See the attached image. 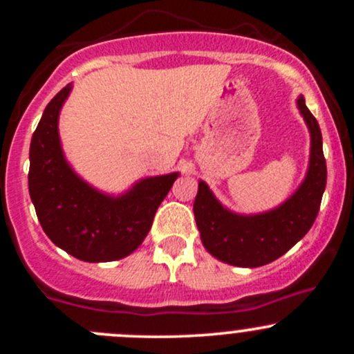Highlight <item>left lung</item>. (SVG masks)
I'll use <instances>...</instances> for the list:
<instances>
[{"mask_svg": "<svg viewBox=\"0 0 354 354\" xmlns=\"http://www.w3.org/2000/svg\"><path fill=\"white\" fill-rule=\"evenodd\" d=\"M296 104L310 131V163L303 183L286 201L265 213L239 214L223 206L205 181L198 183L194 219L203 246L219 261L241 268L268 265L290 251L318 216L326 188L323 138L303 95Z\"/></svg>", "mask_w": 354, "mask_h": 354, "instance_id": "obj_1", "label": "left lung"}]
</instances>
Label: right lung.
<instances>
[{
	"label": "right lung",
	"instance_id": "obj_1",
	"mask_svg": "<svg viewBox=\"0 0 354 354\" xmlns=\"http://www.w3.org/2000/svg\"><path fill=\"white\" fill-rule=\"evenodd\" d=\"M71 89L70 83L48 103L31 138L30 196L56 246L81 261H116L143 243L180 173L143 178L116 196L84 181L68 163L59 140V113Z\"/></svg>",
	"mask_w": 354,
	"mask_h": 354
}]
</instances>
